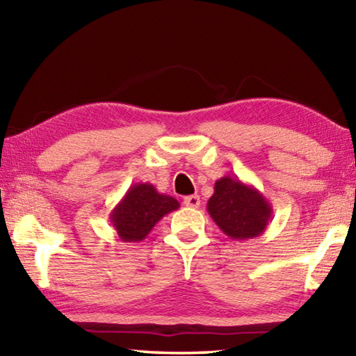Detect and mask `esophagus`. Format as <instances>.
I'll list each match as a JSON object with an SVG mask.
<instances>
[{
    "instance_id": "34e87169",
    "label": "esophagus",
    "mask_w": 356,
    "mask_h": 356,
    "mask_svg": "<svg viewBox=\"0 0 356 356\" xmlns=\"http://www.w3.org/2000/svg\"><path fill=\"white\" fill-rule=\"evenodd\" d=\"M200 204H201V200H200V196H197V195H191V196L184 197V206H186V207L197 209V207H200Z\"/></svg>"
}]
</instances>
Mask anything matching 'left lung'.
Here are the masks:
<instances>
[{"label": "left lung", "mask_w": 356, "mask_h": 356, "mask_svg": "<svg viewBox=\"0 0 356 356\" xmlns=\"http://www.w3.org/2000/svg\"><path fill=\"white\" fill-rule=\"evenodd\" d=\"M207 212L229 238L246 240L264 234L273 209L254 186L225 176L215 182Z\"/></svg>", "instance_id": "1"}]
</instances>
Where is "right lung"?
I'll use <instances>...</instances> for the list:
<instances>
[{"instance_id": "obj_1", "label": "right lung", "mask_w": 356, "mask_h": 356, "mask_svg": "<svg viewBox=\"0 0 356 356\" xmlns=\"http://www.w3.org/2000/svg\"><path fill=\"white\" fill-rule=\"evenodd\" d=\"M180 207L172 196L156 191L152 184H135L111 210L110 221L125 243L141 242L165 215Z\"/></svg>"}]
</instances>
